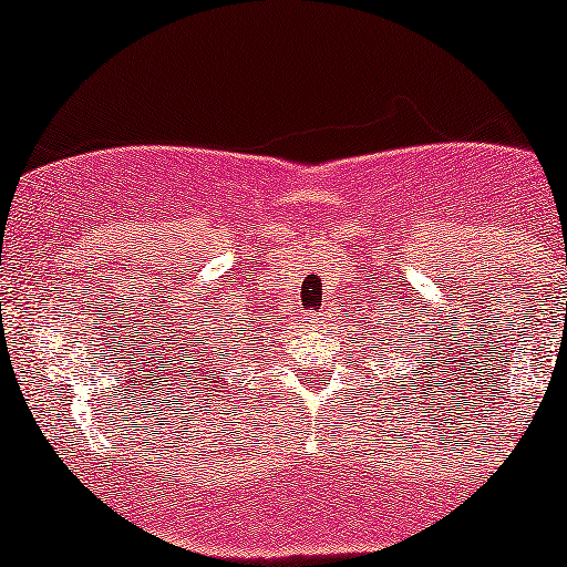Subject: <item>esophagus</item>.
<instances>
[{"label":"esophagus","instance_id":"1","mask_svg":"<svg viewBox=\"0 0 567 567\" xmlns=\"http://www.w3.org/2000/svg\"><path fill=\"white\" fill-rule=\"evenodd\" d=\"M324 317H320V315H315V322H322ZM309 322H311V317H309Z\"/></svg>","mask_w":567,"mask_h":567}]
</instances>
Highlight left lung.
Listing matches in <instances>:
<instances>
[{"label": "left lung", "instance_id": "8db88e82", "mask_svg": "<svg viewBox=\"0 0 567 567\" xmlns=\"http://www.w3.org/2000/svg\"><path fill=\"white\" fill-rule=\"evenodd\" d=\"M396 309V303H394ZM419 309V306H415ZM429 317V311H426ZM362 324H365V336L360 333V341H365V349L370 351H379V354H392V351H396V354H404L408 348L414 349L415 373H405V375H396L392 386H389V394H394V408L402 410L400 405H405V415L410 419V405H413V413L419 408L429 405V400H434V396H442L440 392L445 389V392H453L451 382L446 379L451 378L452 381L455 379V370H458V354H447L445 343H440V357L434 354L432 357H421L419 354V343H415V334L412 330L415 327V317H410V309L408 311H400V320H392V322H381L379 317H373V324H370V317H360ZM383 320H389V317H383ZM426 328V324H424ZM442 336V333H440ZM357 341V343H360ZM370 357V354H368ZM386 360V357H383ZM405 360H409V355H405ZM455 361L456 365L453 367L452 362ZM464 362V360H461ZM357 368V365H354ZM370 373V370H368ZM458 379H464V375H458ZM386 383V381H383ZM383 383L375 381V392L383 394ZM413 393H419V398H413ZM383 400H392V396H383ZM440 405V402H437ZM432 410V408H429ZM386 413V410H383ZM389 415H392V408H389ZM426 421V419H424ZM421 426V421H419Z\"/></svg>", "mask_w": 567, "mask_h": 567}]
</instances>
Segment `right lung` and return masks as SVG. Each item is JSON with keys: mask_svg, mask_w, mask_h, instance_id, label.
Returning <instances> with one entry per match:
<instances>
[{"mask_svg": "<svg viewBox=\"0 0 567 567\" xmlns=\"http://www.w3.org/2000/svg\"><path fill=\"white\" fill-rule=\"evenodd\" d=\"M239 322H245V317ZM245 328H252V324H245ZM239 338H231V341H216L213 343L210 341V336H205L207 338V343H199V360L197 357H194L192 362H188V365H192L194 370H188V373L192 375H197V379L194 381H188V386L194 389V394H197V408H199V402H205L207 408L213 405V402H220V392H226V389H229V383L226 381H218L220 379V368H231V347H243V343L247 341V336L245 333H237ZM192 394V392H188ZM218 395L219 400L216 401L215 396ZM231 396V394H229Z\"/></svg>", "mask_w": 567, "mask_h": 567, "instance_id": "1", "label": "right lung"}]
</instances>
